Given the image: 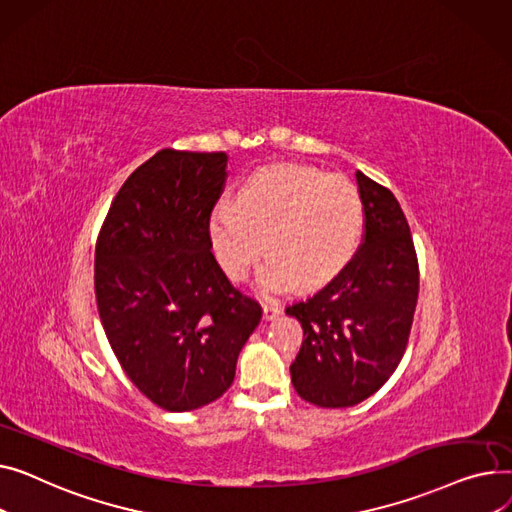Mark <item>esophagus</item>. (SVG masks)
Masks as SVG:
<instances>
[{
  "label": "esophagus",
  "instance_id": "obj_1",
  "mask_svg": "<svg viewBox=\"0 0 512 512\" xmlns=\"http://www.w3.org/2000/svg\"><path fill=\"white\" fill-rule=\"evenodd\" d=\"M262 314H264V320H275L279 314H281V306L279 304H264L262 306Z\"/></svg>",
  "mask_w": 512,
  "mask_h": 512
}]
</instances>
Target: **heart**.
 <instances>
[{
    "instance_id": "heart-1",
    "label": "heart",
    "mask_w": 512,
    "mask_h": 512,
    "mask_svg": "<svg viewBox=\"0 0 512 512\" xmlns=\"http://www.w3.org/2000/svg\"><path fill=\"white\" fill-rule=\"evenodd\" d=\"M362 229L364 202L351 182L293 163L256 171L235 204H217L208 219L210 244L231 281H244L266 246L270 258L258 275L264 293L330 281Z\"/></svg>"
}]
</instances>
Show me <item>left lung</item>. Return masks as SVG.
Returning <instances> with one entry per match:
<instances>
[{
	"mask_svg": "<svg viewBox=\"0 0 512 512\" xmlns=\"http://www.w3.org/2000/svg\"><path fill=\"white\" fill-rule=\"evenodd\" d=\"M355 179L366 217L362 246L333 281L285 308L304 328L302 349L289 368L293 388L326 409L362 403L397 370L419 291L401 204L362 171Z\"/></svg>",
	"mask_w": 512,
	"mask_h": 512,
	"instance_id": "1",
	"label": "left lung"
}]
</instances>
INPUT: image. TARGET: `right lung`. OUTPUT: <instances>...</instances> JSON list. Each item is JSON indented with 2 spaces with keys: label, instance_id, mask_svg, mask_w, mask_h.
<instances>
[{
  "label": "right lung",
  "instance_id": "obj_1",
  "mask_svg": "<svg viewBox=\"0 0 512 512\" xmlns=\"http://www.w3.org/2000/svg\"><path fill=\"white\" fill-rule=\"evenodd\" d=\"M225 153L163 148L119 188L95 250L107 341L140 393L167 411L217 401L262 318L213 256L208 219Z\"/></svg>",
  "mask_w": 512,
  "mask_h": 512
}]
</instances>
